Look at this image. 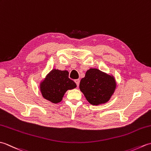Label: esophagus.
Segmentation results:
<instances>
[{"mask_svg":"<svg viewBox=\"0 0 151 151\" xmlns=\"http://www.w3.org/2000/svg\"><path fill=\"white\" fill-rule=\"evenodd\" d=\"M75 82L76 84V85H77V86H78L79 85V82H80V80L79 79H76V80H75Z\"/></svg>","mask_w":151,"mask_h":151,"instance_id":"obj_1","label":"esophagus"}]
</instances>
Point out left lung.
I'll use <instances>...</instances> for the list:
<instances>
[{
	"label": "left lung",
	"mask_w": 151,
	"mask_h": 151,
	"mask_svg": "<svg viewBox=\"0 0 151 151\" xmlns=\"http://www.w3.org/2000/svg\"><path fill=\"white\" fill-rule=\"evenodd\" d=\"M116 85L114 76L98 69L91 68L81 79L79 88L89 103L97 106L110 101Z\"/></svg>",
	"instance_id": "1"
}]
</instances>
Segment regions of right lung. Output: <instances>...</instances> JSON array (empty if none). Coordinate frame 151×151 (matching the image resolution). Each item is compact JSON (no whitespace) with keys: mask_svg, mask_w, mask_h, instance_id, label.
<instances>
[{"mask_svg":"<svg viewBox=\"0 0 151 151\" xmlns=\"http://www.w3.org/2000/svg\"><path fill=\"white\" fill-rule=\"evenodd\" d=\"M76 87L75 82L69 78L67 70L56 69L51 70L40 85L43 97L54 104L59 103L67 90Z\"/></svg>","mask_w":151,"mask_h":151,"instance_id":"obj_1","label":"right lung"}]
</instances>
